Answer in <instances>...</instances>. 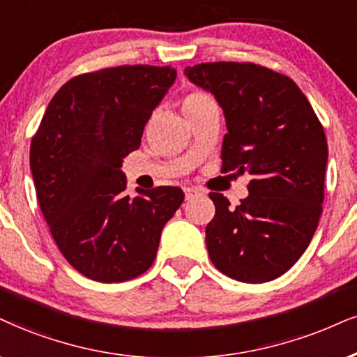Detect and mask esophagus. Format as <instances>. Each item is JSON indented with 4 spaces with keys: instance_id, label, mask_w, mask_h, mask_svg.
I'll use <instances>...</instances> for the list:
<instances>
[{
    "instance_id": "34e87169",
    "label": "esophagus",
    "mask_w": 357,
    "mask_h": 357,
    "mask_svg": "<svg viewBox=\"0 0 357 357\" xmlns=\"http://www.w3.org/2000/svg\"><path fill=\"white\" fill-rule=\"evenodd\" d=\"M200 195H204V192H202L200 188H197V187H187L185 188V199L187 200H193V199H197V197H200Z\"/></svg>"
}]
</instances>
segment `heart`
<instances>
[{"mask_svg": "<svg viewBox=\"0 0 357 357\" xmlns=\"http://www.w3.org/2000/svg\"><path fill=\"white\" fill-rule=\"evenodd\" d=\"M210 99H212V98H210L208 94H205L204 91H199V89L188 91L182 99V107H183V111L187 112V111H190V109L199 107L200 104H204Z\"/></svg>", "mask_w": 357, "mask_h": 357, "instance_id": "heart-1", "label": "heart"}]
</instances>
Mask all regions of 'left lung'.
Instances as JSON below:
<instances>
[{
	"instance_id": "left-lung-1",
	"label": "left lung",
	"mask_w": 357,
	"mask_h": 357,
	"mask_svg": "<svg viewBox=\"0 0 357 357\" xmlns=\"http://www.w3.org/2000/svg\"><path fill=\"white\" fill-rule=\"evenodd\" d=\"M183 74L222 105V172H250V195L231 206L210 192L208 257L223 275L266 283L300 259L318 228L328 142L296 82L255 63H202Z\"/></svg>"
}]
</instances>
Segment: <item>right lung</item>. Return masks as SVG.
Returning <instances> with one entry per match:
<instances>
[{
	"instance_id": "add662e5",
	"label": "right lung",
	"mask_w": 357,
	"mask_h": 357,
	"mask_svg": "<svg viewBox=\"0 0 357 357\" xmlns=\"http://www.w3.org/2000/svg\"><path fill=\"white\" fill-rule=\"evenodd\" d=\"M177 71L116 66L69 79L31 140L29 164L44 220L74 270L100 283L137 278L157 257L162 228L182 205L180 187L126 195L122 158Z\"/></svg>"
}]
</instances>
